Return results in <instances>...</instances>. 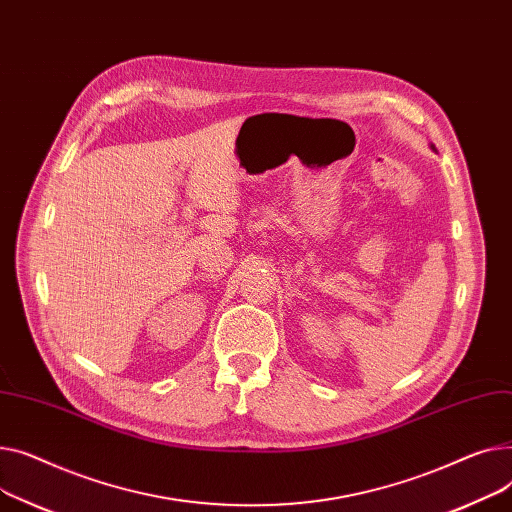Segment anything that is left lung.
Instances as JSON below:
<instances>
[{
	"instance_id": "left-lung-1",
	"label": "left lung",
	"mask_w": 512,
	"mask_h": 512,
	"mask_svg": "<svg viewBox=\"0 0 512 512\" xmlns=\"http://www.w3.org/2000/svg\"><path fill=\"white\" fill-rule=\"evenodd\" d=\"M430 148H432V150H436V146H434V144H430Z\"/></svg>"
}]
</instances>
